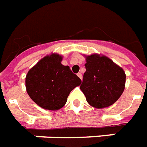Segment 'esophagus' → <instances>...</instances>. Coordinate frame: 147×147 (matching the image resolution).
<instances>
[{
    "label": "esophagus",
    "mask_w": 147,
    "mask_h": 147,
    "mask_svg": "<svg viewBox=\"0 0 147 147\" xmlns=\"http://www.w3.org/2000/svg\"><path fill=\"white\" fill-rule=\"evenodd\" d=\"M77 76H79V78H80V79H81V80L83 79V76H82V74L81 73H78L77 74Z\"/></svg>",
    "instance_id": "34e87169"
}]
</instances>
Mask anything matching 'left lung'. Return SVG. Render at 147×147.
<instances>
[{
  "label": "left lung",
  "mask_w": 147,
  "mask_h": 147,
  "mask_svg": "<svg viewBox=\"0 0 147 147\" xmlns=\"http://www.w3.org/2000/svg\"><path fill=\"white\" fill-rule=\"evenodd\" d=\"M86 71L80 89L93 107L102 109L113 105L123 92L126 76L123 70L105 56L86 57Z\"/></svg>",
  "instance_id": "obj_1"
}]
</instances>
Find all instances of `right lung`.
<instances>
[{
    "label": "right lung",
    "instance_id": "add662e5",
    "mask_svg": "<svg viewBox=\"0 0 147 147\" xmlns=\"http://www.w3.org/2000/svg\"><path fill=\"white\" fill-rule=\"evenodd\" d=\"M62 57L51 54L42 58L26 76V88L30 98L40 107L49 110L61 109L72 90L81 80L69 66L61 64Z\"/></svg>",
    "mask_w": 147,
    "mask_h": 147
}]
</instances>
